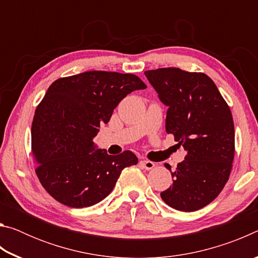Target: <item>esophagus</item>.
<instances>
[{"instance_id": "34e87169", "label": "esophagus", "mask_w": 258, "mask_h": 258, "mask_svg": "<svg viewBox=\"0 0 258 258\" xmlns=\"http://www.w3.org/2000/svg\"><path fill=\"white\" fill-rule=\"evenodd\" d=\"M140 165H141L145 169H147V171H150V169L155 167V164L150 160H141L140 161Z\"/></svg>"}]
</instances>
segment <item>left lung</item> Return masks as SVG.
<instances>
[{
    "instance_id": "1",
    "label": "left lung",
    "mask_w": 258,
    "mask_h": 258,
    "mask_svg": "<svg viewBox=\"0 0 258 258\" xmlns=\"http://www.w3.org/2000/svg\"><path fill=\"white\" fill-rule=\"evenodd\" d=\"M145 74L168 107L166 132L186 151L172 173L173 184L160 197L177 211H198L220 195L232 169L234 125L230 107L204 73L168 67ZM165 166L171 171V166Z\"/></svg>"
}]
</instances>
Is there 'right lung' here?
<instances>
[{"label": "right lung", "mask_w": 258, "mask_h": 258, "mask_svg": "<svg viewBox=\"0 0 258 258\" xmlns=\"http://www.w3.org/2000/svg\"><path fill=\"white\" fill-rule=\"evenodd\" d=\"M147 85L133 74L92 71L61 77L47 89L32 123L36 175L56 202L90 207L112 191L121 171L137 165L132 151L110 156L93 138L128 93Z\"/></svg>", "instance_id": "add662e5"}]
</instances>
